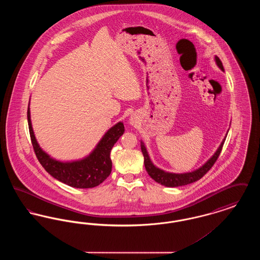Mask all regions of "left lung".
I'll list each match as a JSON object with an SVG mask.
<instances>
[{"label": "left lung", "instance_id": "left-lung-1", "mask_svg": "<svg viewBox=\"0 0 260 260\" xmlns=\"http://www.w3.org/2000/svg\"><path fill=\"white\" fill-rule=\"evenodd\" d=\"M214 59H215L217 66L222 71H224L222 62L220 61V59L217 56H215ZM225 139H226V136L223 139L222 142L219 145L218 149L216 150V152L212 155V157L210 158L209 161L205 162V165H203L201 168H199L198 170H196L194 172L186 173H167L162 170L158 169L157 167H155L154 164L151 161L150 158H149L148 152L146 150L144 143L141 141L140 146H141V151H142V154H143V157H144V166H145L146 172L148 173L150 177L152 179H154L156 182L160 183L161 185L167 186V187H178V186L187 185V184L193 183L199 179H201L206 173L210 171L211 167L214 165V162L216 161L217 158L220 155V152L222 150Z\"/></svg>", "mask_w": 260, "mask_h": 260}]
</instances>
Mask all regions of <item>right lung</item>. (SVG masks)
<instances>
[{"label": "right lung", "mask_w": 260, "mask_h": 260, "mask_svg": "<svg viewBox=\"0 0 260 260\" xmlns=\"http://www.w3.org/2000/svg\"><path fill=\"white\" fill-rule=\"evenodd\" d=\"M27 119L36 157L43 168L52 177L74 188H92L102 183L110 175L112 171L110 153L114 144L124 133V124L122 122L112 126L101 138L94 150L86 158L79 161H60L52 159L38 144L32 128L29 107Z\"/></svg>", "instance_id": "add662e5"}]
</instances>
